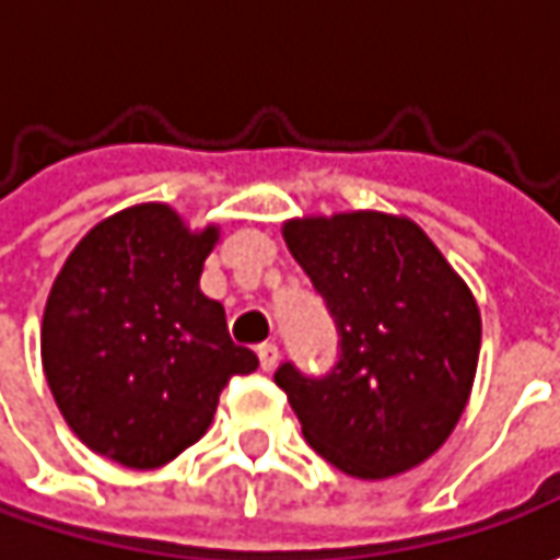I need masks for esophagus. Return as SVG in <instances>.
Returning <instances> with one entry per match:
<instances>
[{
	"mask_svg": "<svg viewBox=\"0 0 560 560\" xmlns=\"http://www.w3.org/2000/svg\"><path fill=\"white\" fill-rule=\"evenodd\" d=\"M258 361H261V371H273V368H277V361H280V349H277V342H261V346H258Z\"/></svg>",
	"mask_w": 560,
	"mask_h": 560,
	"instance_id": "esophagus-1",
	"label": "esophagus"
}]
</instances>
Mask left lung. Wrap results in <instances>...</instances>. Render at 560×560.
<instances>
[{"label": "left lung", "mask_w": 560, "mask_h": 560, "mask_svg": "<svg viewBox=\"0 0 560 560\" xmlns=\"http://www.w3.org/2000/svg\"><path fill=\"white\" fill-rule=\"evenodd\" d=\"M283 236L339 334L327 374L292 361L273 374L308 445L361 480L427 462L477 374L480 312L467 283L418 224L393 214L305 218Z\"/></svg>", "instance_id": "obj_1"}]
</instances>
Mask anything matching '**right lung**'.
Segmentation results:
<instances>
[{
	"instance_id": "add662e5",
	"label": "right lung",
	"mask_w": 560,
	"mask_h": 560,
	"mask_svg": "<svg viewBox=\"0 0 560 560\" xmlns=\"http://www.w3.org/2000/svg\"><path fill=\"white\" fill-rule=\"evenodd\" d=\"M218 230L137 205L71 252L43 314V368L68 427L124 467H162L202 440L230 376L258 358L199 290Z\"/></svg>"
}]
</instances>
